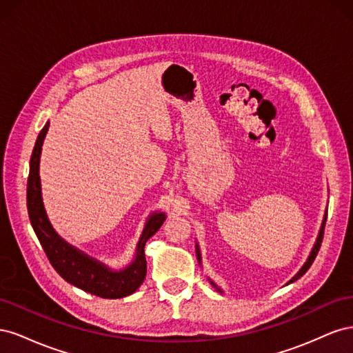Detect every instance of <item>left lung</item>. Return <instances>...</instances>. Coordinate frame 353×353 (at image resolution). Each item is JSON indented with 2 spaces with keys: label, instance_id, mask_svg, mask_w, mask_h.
Instances as JSON below:
<instances>
[{
  "label": "left lung",
  "instance_id": "left-lung-1",
  "mask_svg": "<svg viewBox=\"0 0 353 353\" xmlns=\"http://www.w3.org/2000/svg\"><path fill=\"white\" fill-rule=\"evenodd\" d=\"M325 221H327V210H325V213H324V218H323V223H321V227H319V232H318V237H316V240H315V244H314V248H312V250H311V253H309V256H307V259H306V262L302 265V268L297 271V274L293 276V279L290 280V281H287L285 283V285L287 284H292L293 281H296V280H299L301 279V276L311 268V265H312V262L315 261V258H316V254H318V250H319V248H321V241H323V236H324V227H325ZM196 254H197V261H199V263L201 265V254H200V248H199V244L196 243ZM209 280V283L213 285V288H215L216 292H219V293H222L223 294V290L221 287H218L215 283H213L210 279H208Z\"/></svg>",
  "mask_w": 353,
  "mask_h": 353
}]
</instances>
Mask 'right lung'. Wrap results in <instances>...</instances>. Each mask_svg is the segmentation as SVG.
<instances>
[{
	"mask_svg": "<svg viewBox=\"0 0 353 353\" xmlns=\"http://www.w3.org/2000/svg\"><path fill=\"white\" fill-rule=\"evenodd\" d=\"M50 122L42 128L34 152L30 156L29 178H28V213L37 237L44 249L54 270L72 285L81 290L104 299H121L132 294L140 287L147 274V262L144 245L147 240L159 231L166 219L165 212H153L148 215L140 240L137 243L134 259L122 270H113L110 266L92 258L85 252L69 244L52 228L42 201L39 160L42 144L48 132Z\"/></svg>",
	"mask_w": 353,
	"mask_h": 353,
	"instance_id": "1",
	"label": "right lung"
}]
</instances>
